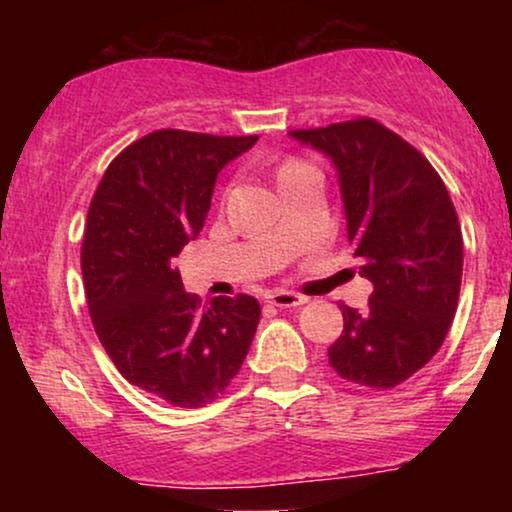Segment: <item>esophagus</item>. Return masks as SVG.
<instances>
[{
  "label": "esophagus",
  "mask_w": 512,
  "mask_h": 512,
  "mask_svg": "<svg viewBox=\"0 0 512 512\" xmlns=\"http://www.w3.org/2000/svg\"><path fill=\"white\" fill-rule=\"evenodd\" d=\"M267 301L276 305V308H298V305L305 303V296H301V293H293V291L276 289L272 293H267Z\"/></svg>",
  "instance_id": "obj_1"
}]
</instances>
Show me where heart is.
I'll list each match as a JSON object with an SVG mask.
<instances>
[{"label":"heart","instance_id":"heart-1","mask_svg":"<svg viewBox=\"0 0 512 512\" xmlns=\"http://www.w3.org/2000/svg\"><path fill=\"white\" fill-rule=\"evenodd\" d=\"M298 166H305L303 161H298V158H289V161H284L281 163V168H279V175L281 173H286V170H293V168H298Z\"/></svg>","mask_w":512,"mask_h":512}]
</instances>
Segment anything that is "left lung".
I'll list each match as a JSON object with an SVG mask.
<instances>
[{
    "instance_id": "1",
    "label": "left lung",
    "mask_w": 512,
    "mask_h": 512,
    "mask_svg": "<svg viewBox=\"0 0 512 512\" xmlns=\"http://www.w3.org/2000/svg\"><path fill=\"white\" fill-rule=\"evenodd\" d=\"M289 134L337 168L349 243L373 284L368 310L342 305L330 366L349 383L390 390L436 356L455 317L457 211L431 163L380 122L358 117Z\"/></svg>"
}]
</instances>
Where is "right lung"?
Wrapping results in <instances>:
<instances>
[{"mask_svg":"<svg viewBox=\"0 0 512 512\" xmlns=\"http://www.w3.org/2000/svg\"><path fill=\"white\" fill-rule=\"evenodd\" d=\"M255 142L158 129L110 163L88 209L81 272L98 339L129 383L175 407L214 402L260 322L252 296L202 305L173 269L202 231L221 168Z\"/></svg>","mask_w":512,"mask_h":512,"instance_id":"1","label":"right lung"}]
</instances>
